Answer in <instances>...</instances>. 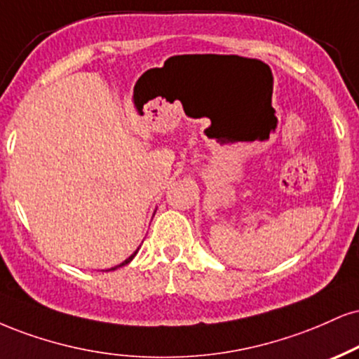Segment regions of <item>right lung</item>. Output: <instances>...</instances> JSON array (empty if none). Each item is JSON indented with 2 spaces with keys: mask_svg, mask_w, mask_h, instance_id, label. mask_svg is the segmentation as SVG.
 Listing matches in <instances>:
<instances>
[{
  "mask_svg": "<svg viewBox=\"0 0 359 359\" xmlns=\"http://www.w3.org/2000/svg\"><path fill=\"white\" fill-rule=\"evenodd\" d=\"M137 252H138V249L135 250V252H133V254H132V256H130V257H127V259H125V261L122 262V264H118V266L111 267V269H109V271H115V269H116V267H122V266H125V264H128V262H130V261H132V259H133V257H135V254H137Z\"/></svg>",
  "mask_w": 359,
  "mask_h": 359,
  "instance_id": "add662e5",
  "label": "right lung"
}]
</instances>
